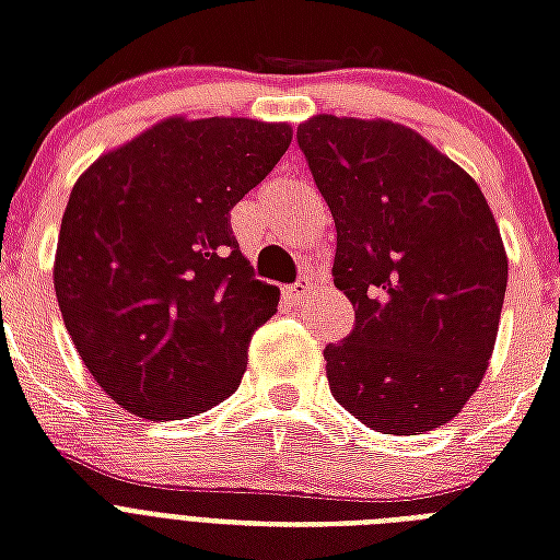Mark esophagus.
Instances as JSON below:
<instances>
[{
    "instance_id": "34e87169",
    "label": "esophagus",
    "mask_w": 560,
    "mask_h": 560,
    "mask_svg": "<svg viewBox=\"0 0 560 560\" xmlns=\"http://www.w3.org/2000/svg\"><path fill=\"white\" fill-rule=\"evenodd\" d=\"M307 290H311V284H307V279H299L296 284H290V288H284V299H288V302H293V305H296V302H302V299L307 296Z\"/></svg>"
}]
</instances>
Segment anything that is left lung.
Here are the masks:
<instances>
[{"mask_svg":"<svg viewBox=\"0 0 560 560\" xmlns=\"http://www.w3.org/2000/svg\"><path fill=\"white\" fill-rule=\"evenodd\" d=\"M337 226L334 284L354 305L325 346L337 404L377 433L447 424L494 351L509 261L479 186L392 121L314 116L296 130Z\"/></svg>","mask_w":560,"mask_h":560,"instance_id":"obj_1","label":"left lung"}]
</instances>
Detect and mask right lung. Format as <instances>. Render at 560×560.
<instances>
[{"mask_svg":"<svg viewBox=\"0 0 560 560\" xmlns=\"http://www.w3.org/2000/svg\"><path fill=\"white\" fill-rule=\"evenodd\" d=\"M290 139V125L253 118H168L74 183L57 305L83 366L127 412L179 421L241 386L279 288L255 279L229 211Z\"/></svg>","mask_w":560,"mask_h":560,"instance_id":"right-lung-1","label":"right lung"}]
</instances>
